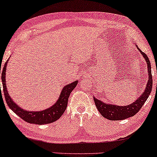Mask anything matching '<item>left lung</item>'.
I'll list each match as a JSON object with an SVG mask.
<instances>
[{
	"label": "left lung",
	"mask_w": 157,
	"mask_h": 157,
	"mask_svg": "<svg viewBox=\"0 0 157 157\" xmlns=\"http://www.w3.org/2000/svg\"><path fill=\"white\" fill-rule=\"evenodd\" d=\"M137 48L139 50L140 53L143 55V57L144 58L145 61L147 63L148 80L146 86L145 87V90L141 93L139 98L136 99V101H134L132 104L128 105V106H117V105L116 106V105L111 104H106V103L103 102L93 97L96 108L98 109V112L101 113V114L104 118L108 119L109 120H124V119L131 117L134 116L136 113L139 112V110L141 109V107L144 104V103L146 102V101L147 100L151 92L153 79L150 61L148 59V56L146 53L143 52L142 51H140L138 47H137Z\"/></svg>",
	"instance_id": "1"
}]
</instances>
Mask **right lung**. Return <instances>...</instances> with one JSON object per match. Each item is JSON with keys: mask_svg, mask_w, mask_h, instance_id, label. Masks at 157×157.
<instances>
[{"mask_svg": "<svg viewBox=\"0 0 157 157\" xmlns=\"http://www.w3.org/2000/svg\"><path fill=\"white\" fill-rule=\"evenodd\" d=\"M9 60H7L3 68L1 80L2 84H3V94H4L6 101L9 108L23 120H25L27 122L31 123V124H45L58 120L66 110L69 95H70L71 92L74 90L76 85L78 84V81L76 80L70 83V84L65 85L61 90L59 99L52 106L49 107L45 110L39 111V112L25 110L21 107H19L13 101L11 96H9V93H8L7 85L6 83V70L7 63Z\"/></svg>", "mask_w": 157, "mask_h": 157, "instance_id": "add662e5", "label": "right lung"}]
</instances>
